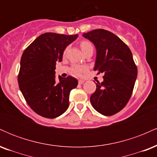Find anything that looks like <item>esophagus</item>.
<instances>
[{
    "mask_svg": "<svg viewBox=\"0 0 157 157\" xmlns=\"http://www.w3.org/2000/svg\"><path fill=\"white\" fill-rule=\"evenodd\" d=\"M84 82H85V80H81V79H80V80H78V83L79 84H82Z\"/></svg>",
    "mask_w": 157,
    "mask_h": 157,
    "instance_id": "34e87169",
    "label": "esophagus"
}]
</instances>
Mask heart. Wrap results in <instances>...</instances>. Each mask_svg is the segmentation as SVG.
Returning <instances> with one entry per match:
<instances>
[{
    "label": "heart",
    "instance_id": "heart-1",
    "mask_svg": "<svg viewBox=\"0 0 157 157\" xmlns=\"http://www.w3.org/2000/svg\"><path fill=\"white\" fill-rule=\"evenodd\" d=\"M80 46L82 52L86 51V50L89 49V48H94L92 44L87 40L82 41L80 44ZM66 52H67V48L65 49L64 55L66 53ZM85 71H86V68L82 67V66H78V65H74L72 67H71V73L75 75H81L82 73L85 72Z\"/></svg>",
    "mask_w": 157,
    "mask_h": 157
}]
</instances>
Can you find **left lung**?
I'll return each mask as SVG.
<instances>
[{
    "mask_svg": "<svg viewBox=\"0 0 157 157\" xmlns=\"http://www.w3.org/2000/svg\"><path fill=\"white\" fill-rule=\"evenodd\" d=\"M96 47L94 71L103 73V81L90 97L94 109L111 116L123 109L130 100L137 77L132 53L122 40L107 30L94 29L82 35Z\"/></svg>",
    "mask_w": 157,
    "mask_h": 157,
    "instance_id": "obj_1",
    "label": "left lung"
}]
</instances>
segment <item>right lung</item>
<instances>
[{"mask_svg":"<svg viewBox=\"0 0 157 157\" xmlns=\"http://www.w3.org/2000/svg\"><path fill=\"white\" fill-rule=\"evenodd\" d=\"M78 37L47 32L40 35L23 52L17 77L19 88L29 107L37 114L53 119L60 116L69 105L70 91L77 87L75 77L55 78L56 62Z\"/></svg>","mask_w":157,"mask_h":157,"instance_id":"add662e5","label":"right lung"}]
</instances>
